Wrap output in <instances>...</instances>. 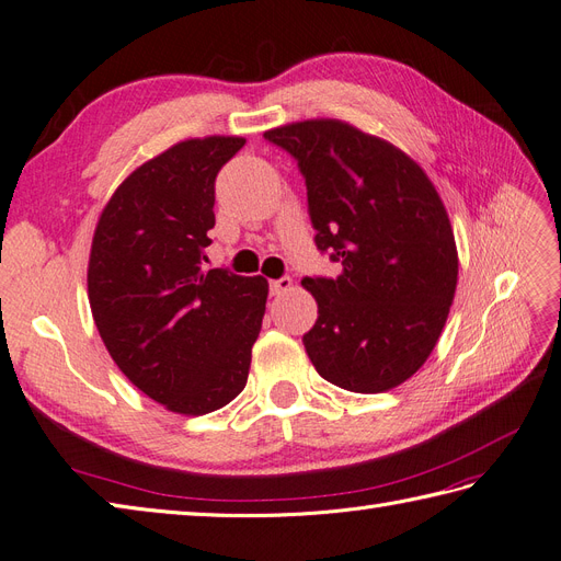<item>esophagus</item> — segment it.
<instances>
[{"mask_svg": "<svg viewBox=\"0 0 561 561\" xmlns=\"http://www.w3.org/2000/svg\"><path fill=\"white\" fill-rule=\"evenodd\" d=\"M290 287H293V278H287V276L276 278V280L268 283V290H271V295H274V297L285 295L287 290H290Z\"/></svg>", "mask_w": 561, "mask_h": 561, "instance_id": "obj_1", "label": "esophagus"}]
</instances>
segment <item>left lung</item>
<instances>
[{
  "label": "left lung",
  "mask_w": 561,
  "mask_h": 561,
  "mask_svg": "<svg viewBox=\"0 0 561 561\" xmlns=\"http://www.w3.org/2000/svg\"><path fill=\"white\" fill-rule=\"evenodd\" d=\"M307 182L316 248L342 264L336 278L307 276L318 301L304 334L322 379L381 393L428 360L456 293L458 254L433 182L390 142L336 118L264 133Z\"/></svg>",
  "instance_id": "left-lung-1"
}]
</instances>
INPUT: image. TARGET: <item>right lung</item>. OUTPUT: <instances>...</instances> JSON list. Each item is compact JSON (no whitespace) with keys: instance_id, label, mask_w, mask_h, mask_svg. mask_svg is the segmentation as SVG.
Masks as SVG:
<instances>
[{"instance_id":"obj_1","label":"right lung","mask_w":561,"mask_h":561,"mask_svg":"<svg viewBox=\"0 0 561 561\" xmlns=\"http://www.w3.org/2000/svg\"><path fill=\"white\" fill-rule=\"evenodd\" d=\"M243 138L184 140L133 171L98 219L89 301L118 369L178 414H208L248 381L268 283L208 268L215 178Z\"/></svg>"}]
</instances>
